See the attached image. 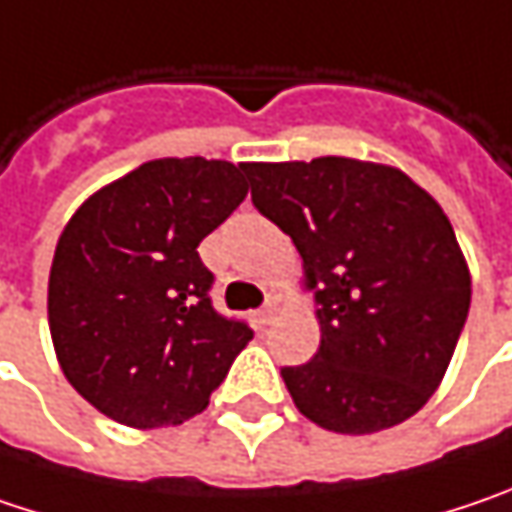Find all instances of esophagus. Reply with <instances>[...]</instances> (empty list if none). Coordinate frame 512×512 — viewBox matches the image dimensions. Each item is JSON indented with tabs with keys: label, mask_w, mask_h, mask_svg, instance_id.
<instances>
[{
	"label": "esophagus",
	"mask_w": 512,
	"mask_h": 512,
	"mask_svg": "<svg viewBox=\"0 0 512 512\" xmlns=\"http://www.w3.org/2000/svg\"><path fill=\"white\" fill-rule=\"evenodd\" d=\"M275 310H278V304L272 301V298H266V304L257 310V318H260V324H269L272 321V316H275Z\"/></svg>",
	"instance_id": "esophagus-1"
}]
</instances>
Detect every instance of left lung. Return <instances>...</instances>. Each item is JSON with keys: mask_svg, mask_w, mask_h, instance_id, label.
<instances>
[{"mask_svg": "<svg viewBox=\"0 0 512 512\" xmlns=\"http://www.w3.org/2000/svg\"><path fill=\"white\" fill-rule=\"evenodd\" d=\"M255 208L292 237L321 345L281 368L321 429L371 435L426 406L469 313V269L443 208L397 167L321 156L246 165Z\"/></svg>", "mask_w": 512, "mask_h": 512, "instance_id": "obj_1", "label": "left lung"}]
</instances>
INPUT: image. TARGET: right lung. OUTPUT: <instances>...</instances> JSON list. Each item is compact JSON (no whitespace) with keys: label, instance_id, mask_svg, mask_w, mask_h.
<instances>
[{"label":"right lung","instance_id":"add662e5","mask_svg":"<svg viewBox=\"0 0 512 512\" xmlns=\"http://www.w3.org/2000/svg\"><path fill=\"white\" fill-rule=\"evenodd\" d=\"M246 194V165L156 159L89 196L63 228L51 339L77 394L115 423H185L255 336L214 310V272L196 252Z\"/></svg>","mask_w":512,"mask_h":512}]
</instances>
